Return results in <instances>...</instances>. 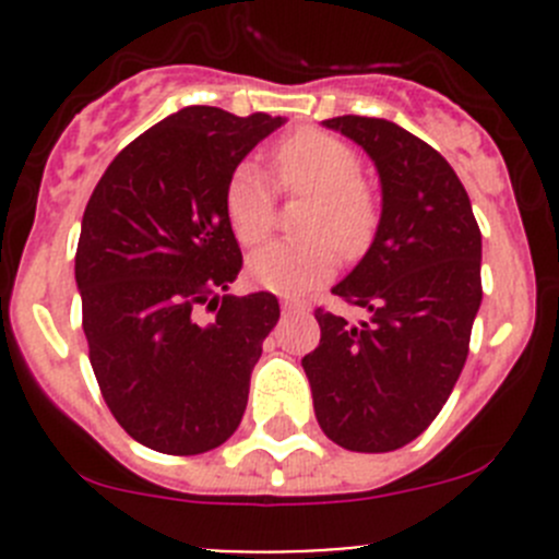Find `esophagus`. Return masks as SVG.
Returning <instances> with one entry per match:
<instances>
[{
	"mask_svg": "<svg viewBox=\"0 0 559 559\" xmlns=\"http://www.w3.org/2000/svg\"><path fill=\"white\" fill-rule=\"evenodd\" d=\"M281 308H284V313H292V311H300V302L297 300H289V297H286L284 302H281Z\"/></svg>",
	"mask_w": 559,
	"mask_h": 559,
	"instance_id": "esophagus-1",
	"label": "esophagus"
}]
</instances>
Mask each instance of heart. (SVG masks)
<instances>
[{
    "label": "heart",
    "instance_id": "obj_1",
    "mask_svg": "<svg viewBox=\"0 0 559 559\" xmlns=\"http://www.w3.org/2000/svg\"><path fill=\"white\" fill-rule=\"evenodd\" d=\"M359 154L335 134L302 129L275 148L278 183L311 194L302 216V240H275L248 259L257 286L278 295H300L335 270L337 251L357 257L379 224L373 189L359 178ZM227 222L243 246H257L273 229L275 194L257 165L246 162L229 175L224 191Z\"/></svg>",
    "mask_w": 559,
    "mask_h": 559
}]
</instances>
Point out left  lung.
<instances>
[{"mask_svg": "<svg viewBox=\"0 0 559 559\" xmlns=\"http://www.w3.org/2000/svg\"><path fill=\"white\" fill-rule=\"evenodd\" d=\"M373 159L381 218L362 262L332 295L368 311L357 326L316 308L321 341L302 357L319 427L348 452L381 454L430 427L460 379L481 306V233L456 173L384 118L337 116Z\"/></svg>", "mask_w": 559, "mask_h": 559, "instance_id": "1", "label": "left lung"}]
</instances>
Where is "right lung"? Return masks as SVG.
Wrapping results in <instances>:
<instances>
[{"label": "right lung", "instance_id": "obj_1", "mask_svg": "<svg viewBox=\"0 0 559 559\" xmlns=\"http://www.w3.org/2000/svg\"><path fill=\"white\" fill-rule=\"evenodd\" d=\"M284 121L183 107L110 162L83 213L75 281L88 359L118 425L154 452H211L243 419L281 308L270 292L218 297L243 267L224 191Z\"/></svg>", "mask_w": 559, "mask_h": 559}]
</instances>
